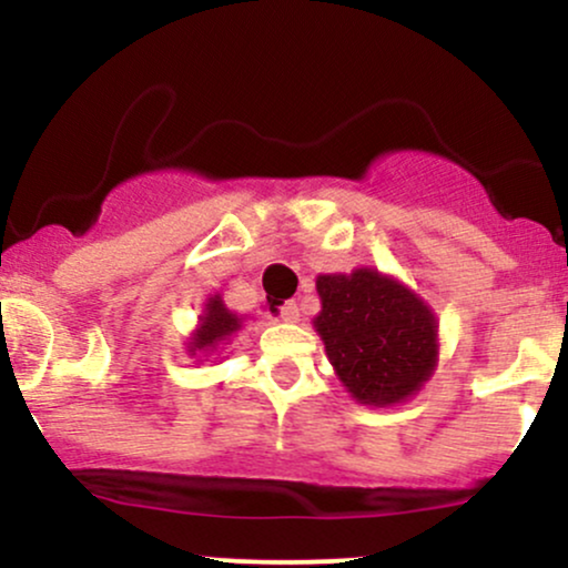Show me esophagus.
Segmentation results:
<instances>
[{
    "label": "esophagus",
    "instance_id": "obj_1",
    "mask_svg": "<svg viewBox=\"0 0 568 568\" xmlns=\"http://www.w3.org/2000/svg\"><path fill=\"white\" fill-rule=\"evenodd\" d=\"M280 317H283L285 323H296L298 321V304L285 302L283 306H280Z\"/></svg>",
    "mask_w": 568,
    "mask_h": 568
}]
</instances>
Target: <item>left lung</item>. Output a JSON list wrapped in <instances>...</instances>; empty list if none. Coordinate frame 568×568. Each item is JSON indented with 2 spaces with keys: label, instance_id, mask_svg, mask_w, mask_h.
Listing matches in <instances>:
<instances>
[{
  "label": "left lung",
  "instance_id": "8db88e82",
  "mask_svg": "<svg viewBox=\"0 0 568 568\" xmlns=\"http://www.w3.org/2000/svg\"><path fill=\"white\" fill-rule=\"evenodd\" d=\"M315 331L338 382L366 406H395L422 389L438 366V321L395 277L361 266L321 275Z\"/></svg>",
  "mask_w": 568,
  "mask_h": 568
}]
</instances>
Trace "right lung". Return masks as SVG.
<instances>
[{
	"label": "right lung",
	"instance_id": "add662e5",
	"mask_svg": "<svg viewBox=\"0 0 568 568\" xmlns=\"http://www.w3.org/2000/svg\"><path fill=\"white\" fill-rule=\"evenodd\" d=\"M240 328H243V317H237L232 310H226L221 296H211L200 315L197 331L189 338V355H197V352L211 355L213 349H219V344L230 342Z\"/></svg>",
	"mask_w": 568,
	"mask_h": 568
}]
</instances>
